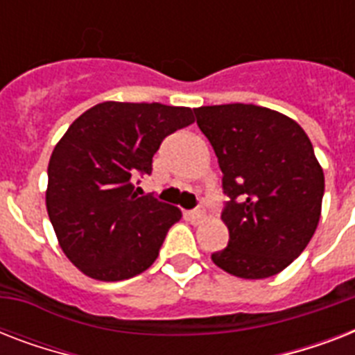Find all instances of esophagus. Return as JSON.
Listing matches in <instances>:
<instances>
[{
  "mask_svg": "<svg viewBox=\"0 0 355 355\" xmlns=\"http://www.w3.org/2000/svg\"><path fill=\"white\" fill-rule=\"evenodd\" d=\"M186 217H188L189 221H193V223L202 221V219H205V208H197V210L186 211Z\"/></svg>",
  "mask_w": 355,
  "mask_h": 355,
  "instance_id": "obj_1",
  "label": "esophagus"
}]
</instances>
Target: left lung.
<instances>
[{
    "mask_svg": "<svg viewBox=\"0 0 355 355\" xmlns=\"http://www.w3.org/2000/svg\"><path fill=\"white\" fill-rule=\"evenodd\" d=\"M216 150L230 239L211 261L245 280L269 278L298 258L320 219L324 173L295 119L256 105L195 108Z\"/></svg>",
    "mask_w": 355,
    "mask_h": 355,
    "instance_id": "8db88e82",
    "label": "left lung"
}]
</instances>
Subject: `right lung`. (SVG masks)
I'll list each match as a JSON object with an SVG mask.
<instances>
[{"instance_id": "obj_1", "label": "right lung", "mask_w": 355, "mask_h": 355, "mask_svg": "<svg viewBox=\"0 0 355 355\" xmlns=\"http://www.w3.org/2000/svg\"><path fill=\"white\" fill-rule=\"evenodd\" d=\"M193 123L188 107L99 103L55 145L46 206L58 245L94 280L119 282L155 263L177 206L138 195L134 178L153 169L162 139Z\"/></svg>"}]
</instances>
